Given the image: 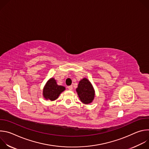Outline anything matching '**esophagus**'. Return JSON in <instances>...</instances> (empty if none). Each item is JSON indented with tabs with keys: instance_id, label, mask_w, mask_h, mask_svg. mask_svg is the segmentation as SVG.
Masks as SVG:
<instances>
[{
	"instance_id": "obj_1",
	"label": "esophagus",
	"mask_w": 149,
	"mask_h": 149,
	"mask_svg": "<svg viewBox=\"0 0 149 149\" xmlns=\"http://www.w3.org/2000/svg\"><path fill=\"white\" fill-rule=\"evenodd\" d=\"M68 88L69 90H72L73 89V87L72 86H70L68 87Z\"/></svg>"
}]
</instances>
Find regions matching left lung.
I'll use <instances>...</instances> for the list:
<instances>
[{
	"label": "left lung",
	"mask_w": 149,
	"mask_h": 149,
	"mask_svg": "<svg viewBox=\"0 0 149 149\" xmlns=\"http://www.w3.org/2000/svg\"><path fill=\"white\" fill-rule=\"evenodd\" d=\"M76 91L79 100L83 104H90L94 99V88L91 82L86 78H84L79 81Z\"/></svg>",
	"instance_id": "left-lung-1"
}]
</instances>
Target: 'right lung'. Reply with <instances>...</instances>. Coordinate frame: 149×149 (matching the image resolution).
I'll use <instances>...</instances> for the list:
<instances>
[{"instance_id":"obj_1","label":"right lung","mask_w":149,"mask_h":149,"mask_svg":"<svg viewBox=\"0 0 149 149\" xmlns=\"http://www.w3.org/2000/svg\"><path fill=\"white\" fill-rule=\"evenodd\" d=\"M65 90V87L58 86L55 78H51L45 85L42 95L47 100L54 101L58 98L61 93Z\"/></svg>"}]
</instances>
